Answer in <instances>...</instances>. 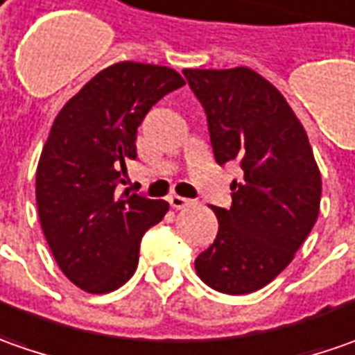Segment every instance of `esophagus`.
<instances>
[{"label":"esophagus","instance_id":"34e87169","mask_svg":"<svg viewBox=\"0 0 355 355\" xmlns=\"http://www.w3.org/2000/svg\"><path fill=\"white\" fill-rule=\"evenodd\" d=\"M168 204H171L173 208H177V210H180V208L189 206L190 200H189V198H184V196H178V194H173V196L168 198Z\"/></svg>","mask_w":355,"mask_h":355}]
</instances>
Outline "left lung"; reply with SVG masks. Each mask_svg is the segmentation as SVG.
Returning <instances> with one entry per match:
<instances>
[{
  "label": "left lung",
  "instance_id": "left-lung-1",
  "mask_svg": "<svg viewBox=\"0 0 355 355\" xmlns=\"http://www.w3.org/2000/svg\"><path fill=\"white\" fill-rule=\"evenodd\" d=\"M200 100L218 165L238 161L232 206H212L214 243L196 257L202 281L226 295H248L271 283L311 234L322 180L306 131L283 94L248 67L187 68Z\"/></svg>",
  "mask_w": 355,
  "mask_h": 355
}]
</instances>
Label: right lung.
Segmentation results:
<instances>
[{
    "label": "right lung",
    "mask_w": 355,
    "mask_h": 355,
    "mask_svg": "<svg viewBox=\"0 0 355 355\" xmlns=\"http://www.w3.org/2000/svg\"><path fill=\"white\" fill-rule=\"evenodd\" d=\"M180 86L173 68L117 62L70 98L51 128L37 166L39 220L60 271L86 293L128 283L143 234L168 210V202L117 187L137 157L141 121Z\"/></svg>",
    "instance_id": "1"
}]
</instances>
